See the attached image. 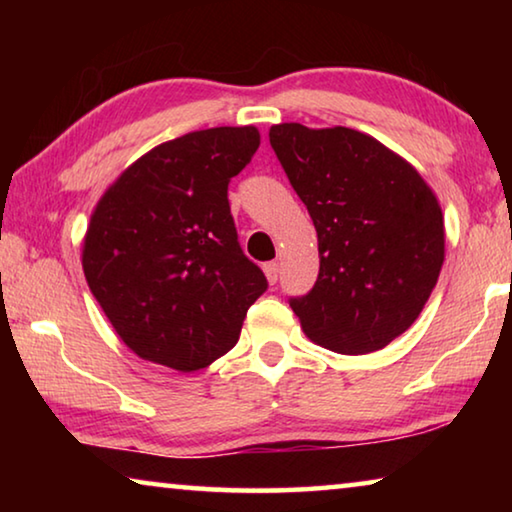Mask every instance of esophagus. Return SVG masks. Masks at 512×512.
<instances>
[{"mask_svg": "<svg viewBox=\"0 0 512 512\" xmlns=\"http://www.w3.org/2000/svg\"><path fill=\"white\" fill-rule=\"evenodd\" d=\"M264 273H266V280L275 284L277 282V273H280V266H277L275 262H266L264 264Z\"/></svg>", "mask_w": 512, "mask_h": 512, "instance_id": "1", "label": "esophagus"}]
</instances>
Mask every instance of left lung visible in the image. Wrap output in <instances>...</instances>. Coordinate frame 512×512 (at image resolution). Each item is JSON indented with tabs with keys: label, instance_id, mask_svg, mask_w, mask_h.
<instances>
[{
	"label": "left lung",
	"instance_id": "8db88e82",
	"mask_svg": "<svg viewBox=\"0 0 512 512\" xmlns=\"http://www.w3.org/2000/svg\"><path fill=\"white\" fill-rule=\"evenodd\" d=\"M268 140L318 235L314 289L289 300L302 329L339 354L386 348L420 316L445 262L436 194L352 128L277 124Z\"/></svg>",
	"mask_w": 512,
	"mask_h": 512
}]
</instances>
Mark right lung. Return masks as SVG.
<instances>
[{
	"label": "right lung",
	"mask_w": 512,
	"mask_h": 512,
	"mask_svg": "<svg viewBox=\"0 0 512 512\" xmlns=\"http://www.w3.org/2000/svg\"><path fill=\"white\" fill-rule=\"evenodd\" d=\"M255 126L194 131L155 146L101 196L83 241L92 296L137 357L194 372L235 348L268 282L239 246L230 178Z\"/></svg>",
	"instance_id": "1"
}]
</instances>
